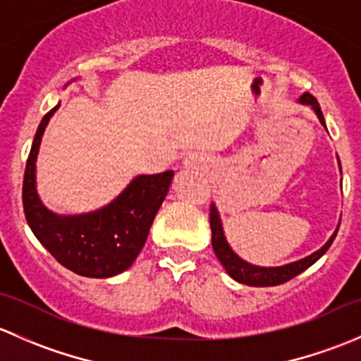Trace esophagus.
I'll return each mask as SVG.
<instances>
[{"instance_id": "1", "label": "esophagus", "mask_w": 361, "mask_h": 361, "mask_svg": "<svg viewBox=\"0 0 361 361\" xmlns=\"http://www.w3.org/2000/svg\"><path fill=\"white\" fill-rule=\"evenodd\" d=\"M185 169H206L207 167V159L204 155L199 154H192L185 159L183 162Z\"/></svg>"}]
</instances>
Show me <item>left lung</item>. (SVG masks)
Here are the masks:
<instances>
[{"mask_svg":"<svg viewBox=\"0 0 361 361\" xmlns=\"http://www.w3.org/2000/svg\"><path fill=\"white\" fill-rule=\"evenodd\" d=\"M297 101L300 104H305V106L311 108V110L316 113V116H318L319 123L326 129L322 108H319L318 101H316L311 94L304 92ZM337 162H338V157H337ZM338 169H341V162H338ZM209 224H211V245H213L214 255H216L218 260L221 262V265H224V269L227 271V274L231 276L232 279H235L238 283H243V285H248V286H276V285H283V283L290 281V279L295 278V276H298L300 272H304L305 269L311 267L314 262H318L319 258L326 253V250L332 246L334 239H336L337 231H338V225H337L336 232L330 235V239L322 246V248L316 250L314 253L307 255V257L300 258V260L290 262V264L279 265V267H260V265H255V264H250V262L243 260V258L231 248L227 238H225L220 213H218V207L214 206V202L211 204Z\"/></svg>","mask_w":361,"mask_h":361,"instance_id":"left-lung-1","label":"left lung"}]
</instances>
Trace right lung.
<instances>
[{
  "instance_id": "add662e5",
  "label": "right lung",
  "mask_w": 361,
  "mask_h": 361,
  "mask_svg": "<svg viewBox=\"0 0 361 361\" xmlns=\"http://www.w3.org/2000/svg\"><path fill=\"white\" fill-rule=\"evenodd\" d=\"M59 106L57 103L43 116L32 140L23 185L25 220L36 239L61 265L85 278H111L127 271L140 255L174 173L137 174L113 201L94 211L50 209L36 187V160L43 133Z\"/></svg>"
}]
</instances>
